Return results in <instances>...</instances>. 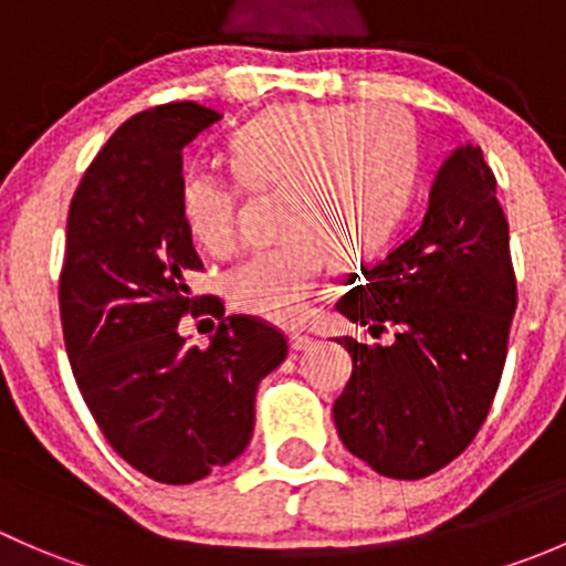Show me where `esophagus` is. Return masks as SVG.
Returning a JSON list of instances; mask_svg holds the SVG:
<instances>
[{"instance_id":"obj_1","label":"esophagus","mask_w":566,"mask_h":566,"mask_svg":"<svg viewBox=\"0 0 566 566\" xmlns=\"http://www.w3.org/2000/svg\"><path fill=\"white\" fill-rule=\"evenodd\" d=\"M312 345H315V339H312L310 334H301V331H293V334H290V347H293V350H306V347Z\"/></svg>"}]
</instances>
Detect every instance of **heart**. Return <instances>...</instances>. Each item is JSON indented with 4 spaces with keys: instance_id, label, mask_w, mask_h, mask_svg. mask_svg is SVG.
I'll return each instance as SVG.
<instances>
[{
    "instance_id": "1",
    "label": "heart",
    "mask_w": 566,
    "mask_h": 566,
    "mask_svg": "<svg viewBox=\"0 0 566 566\" xmlns=\"http://www.w3.org/2000/svg\"><path fill=\"white\" fill-rule=\"evenodd\" d=\"M230 156L238 177L182 175V219L199 247L224 254L238 235L241 182L282 188L284 238L224 273V298L241 315L293 325L331 268L356 271L389 247L413 193L419 136L397 106L287 104L238 128Z\"/></svg>"
}]
</instances>
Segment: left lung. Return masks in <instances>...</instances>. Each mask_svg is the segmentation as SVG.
<instances>
[{"label":"left lung","mask_w":566,"mask_h":566,"mask_svg":"<svg viewBox=\"0 0 566 566\" xmlns=\"http://www.w3.org/2000/svg\"><path fill=\"white\" fill-rule=\"evenodd\" d=\"M336 310L389 347L336 339L353 375L334 402L347 452L391 479H421L460 458L499 391L517 282L495 175L473 145L438 169L419 230L364 271Z\"/></svg>","instance_id":"obj_1"}]
</instances>
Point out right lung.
Wrapping results in <instances>:
<instances>
[{
    "instance_id": "add662e5",
    "label": "right lung",
    "mask_w": 566,
    "mask_h": 566,
    "mask_svg": "<svg viewBox=\"0 0 566 566\" xmlns=\"http://www.w3.org/2000/svg\"><path fill=\"white\" fill-rule=\"evenodd\" d=\"M221 114L193 101L156 106L114 130L67 210L60 317L73 378L114 452L145 476L191 484L227 465L254 432L256 386L287 356L265 319H221L208 347L180 317L202 271L180 208L182 147Z\"/></svg>"
}]
</instances>
